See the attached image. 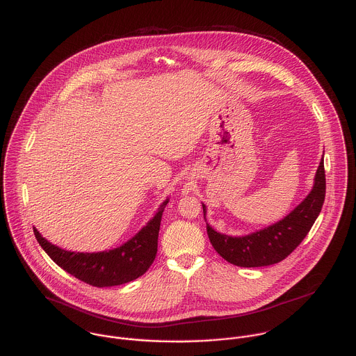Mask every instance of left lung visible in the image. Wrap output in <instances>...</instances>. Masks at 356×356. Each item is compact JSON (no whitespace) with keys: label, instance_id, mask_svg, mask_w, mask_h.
Here are the masks:
<instances>
[{"label":"left lung","instance_id":"left-lung-1","mask_svg":"<svg viewBox=\"0 0 356 356\" xmlns=\"http://www.w3.org/2000/svg\"><path fill=\"white\" fill-rule=\"evenodd\" d=\"M326 179L323 160L314 178V186L305 200L284 219L250 233L247 236H227L207 223L208 238L213 250L225 260L240 267H261L275 264L292 254L305 240L316 220L325 202ZM203 204L204 218L207 207ZM207 219V218H205Z\"/></svg>","mask_w":356,"mask_h":356}]
</instances>
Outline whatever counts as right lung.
Masks as SVG:
<instances>
[{
  "label": "right lung",
  "instance_id": "add662e5",
  "mask_svg": "<svg viewBox=\"0 0 356 356\" xmlns=\"http://www.w3.org/2000/svg\"><path fill=\"white\" fill-rule=\"evenodd\" d=\"M167 203L168 197L134 237L109 251L92 254L65 251L49 243L35 227L34 234L51 260L75 278L97 288L122 285L137 280L151 267L157 252L160 222Z\"/></svg>",
  "mask_w": 356,
  "mask_h": 356
}]
</instances>
